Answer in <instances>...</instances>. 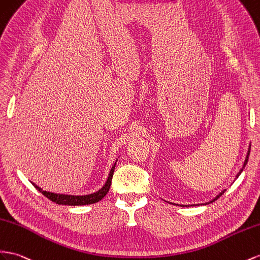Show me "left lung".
Returning a JSON list of instances; mask_svg holds the SVG:
<instances>
[{"mask_svg":"<svg viewBox=\"0 0 260 260\" xmlns=\"http://www.w3.org/2000/svg\"><path fill=\"white\" fill-rule=\"evenodd\" d=\"M249 153H250V145H249V147H248V152H247V155H246V158H245V162H244V165H243V167L241 168V171L240 172H238L237 173V175H236V178L238 177V176H240V175H241V173L243 172V170H244V168H245V166H246V164H247V162H248V157H249ZM224 192H225V189H224V190H222L219 194H217L216 196V197L214 198V199H212L211 201H210V202H206V203H202V205H209V203H212L213 201H215L216 199H219L220 197H221V196L224 193ZM178 206V205H177ZM180 207H189V206H184V205H180Z\"/></svg>","mask_w":260,"mask_h":260,"instance_id":"1","label":"left lung"}]
</instances>
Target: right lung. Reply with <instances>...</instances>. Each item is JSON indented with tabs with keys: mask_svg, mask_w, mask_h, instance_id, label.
I'll return each instance as SVG.
<instances>
[{
	"mask_svg": "<svg viewBox=\"0 0 260 260\" xmlns=\"http://www.w3.org/2000/svg\"><path fill=\"white\" fill-rule=\"evenodd\" d=\"M117 162V160H116ZM115 167L116 163L111 167V170L109 172L107 181L105 182V185L103 188H101L100 190L90 193V194H85V196H72V194H63V193H54L50 191H44L43 189L38 187L37 185H35L34 182L31 184L35 186V188L37 189L38 191H40L48 199H50L52 202L58 203V205H64V206H86V205H92V203H96L100 200H102L105 196L107 194L109 191V188L111 185V179H113V175L115 172Z\"/></svg>",
	"mask_w": 260,
	"mask_h": 260,
	"instance_id": "right-lung-1",
	"label": "right lung"
}]
</instances>
